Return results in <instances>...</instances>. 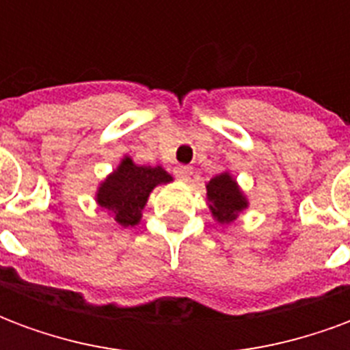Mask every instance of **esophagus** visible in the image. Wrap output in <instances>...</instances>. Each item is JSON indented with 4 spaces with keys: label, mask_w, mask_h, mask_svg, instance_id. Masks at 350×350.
Here are the masks:
<instances>
[{
    "label": "esophagus",
    "mask_w": 350,
    "mask_h": 350,
    "mask_svg": "<svg viewBox=\"0 0 350 350\" xmlns=\"http://www.w3.org/2000/svg\"><path fill=\"white\" fill-rule=\"evenodd\" d=\"M191 176H193V170L189 167H178L176 168V178L180 180V182H189Z\"/></svg>",
    "instance_id": "1"
}]
</instances>
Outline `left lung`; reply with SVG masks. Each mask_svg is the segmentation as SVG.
I'll list each match as a JSON object with an SVG mask.
<instances>
[{
	"instance_id": "1",
	"label": "left lung",
	"mask_w": 350,
	"mask_h": 350,
	"mask_svg": "<svg viewBox=\"0 0 350 350\" xmlns=\"http://www.w3.org/2000/svg\"><path fill=\"white\" fill-rule=\"evenodd\" d=\"M206 204L219 225H230L250 208V198L238 185L234 176L223 170L206 183Z\"/></svg>"
}]
</instances>
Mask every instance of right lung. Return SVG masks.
Listing matches in <instances>:
<instances>
[{
  "mask_svg": "<svg viewBox=\"0 0 350 350\" xmlns=\"http://www.w3.org/2000/svg\"><path fill=\"white\" fill-rule=\"evenodd\" d=\"M170 182H174V178L161 165L144 167L137 165L129 155H123L118 167L97 185L95 202L105 208L120 227H137L152 191Z\"/></svg>",
  "mask_w": 350,
  "mask_h": 350,
  "instance_id": "obj_1",
  "label": "right lung"
}]
</instances>
